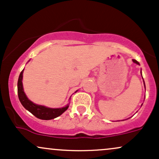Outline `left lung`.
<instances>
[{
	"instance_id": "obj_1",
	"label": "left lung",
	"mask_w": 159,
	"mask_h": 159,
	"mask_svg": "<svg viewBox=\"0 0 159 159\" xmlns=\"http://www.w3.org/2000/svg\"><path fill=\"white\" fill-rule=\"evenodd\" d=\"M133 62H134V63H136V64H137V65H139V63L138 62H137V60H133ZM141 75H142V72H141ZM142 78H143V76H142ZM143 82H144V81H143ZM144 87H145V89H146V86H145V83H144ZM143 105V104H142ZM142 105H141V106H142Z\"/></svg>"
}]
</instances>
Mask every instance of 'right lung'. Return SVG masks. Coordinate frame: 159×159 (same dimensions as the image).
<instances>
[{
    "label": "right lung",
    "instance_id": "right-lung-1",
    "mask_svg": "<svg viewBox=\"0 0 159 159\" xmlns=\"http://www.w3.org/2000/svg\"><path fill=\"white\" fill-rule=\"evenodd\" d=\"M24 69L21 71L19 76L18 83H17V89H18V97L20 102L23 107L28 111H30L32 115H34L36 118L42 120H51L56 118L57 117L61 116L64 111L68 109L69 103L62 108H50L45 106L38 105L31 102L30 99L27 97L25 92H24L23 85H22V77H23ZM78 90H76V92Z\"/></svg>",
    "mask_w": 159,
    "mask_h": 159
}]
</instances>
